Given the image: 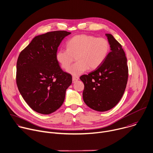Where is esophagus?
<instances>
[{
  "label": "esophagus",
  "instance_id": "34e87169",
  "mask_svg": "<svg viewBox=\"0 0 153 153\" xmlns=\"http://www.w3.org/2000/svg\"><path fill=\"white\" fill-rule=\"evenodd\" d=\"M79 79V78L78 76H72V80L73 81H76L77 80Z\"/></svg>",
  "mask_w": 153,
  "mask_h": 153
}]
</instances>
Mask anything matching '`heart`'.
I'll return each mask as SVG.
<instances>
[{
	"instance_id": "b5f03b06",
	"label": "heart",
	"mask_w": 153,
	"mask_h": 153,
	"mask_svg": "<svg viewBox=\"0 0 153 153\" xmlns=\"http://www.w3.org/2000/svg\"><path fill=\"white\" fill-rule=\"evenodd\" d=\"M110 50L108 41L103 37L81 34L67 42V49H60L56 53V60L61 68L67 70L76 57L77 62L68 70L74 76H79L88 69L98 68L105 59Z\"/></svg>"
}]
</instances>
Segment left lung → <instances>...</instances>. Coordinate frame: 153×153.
Masks as SVG:
<instances>
[{"label": "left lung", "mask_w": 153, "mask_h": 153, "mask_svg": "<svg viewBox=\"0 0 153 153\" xmlns=\"http://www.w3.org/2000/svg\"><path fill=\"white\" fill-rule=\"evenodd\" d=\"M105 35L110 44V52L98 68L80 77L84 84V102L98 111H108L119 102L128 79L127 58L124 49L111 34Z\"/></svg>", "instance_id": "1"}]
</instances>
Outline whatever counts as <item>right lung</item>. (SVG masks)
I'll use <instances>...</instances> for the list:
<instances>
[{"label": "right lung", "instance_id": "right-lung-1", "mask_svg": "<svg viewBox=\"0 0 153 153\" xmlns=\"http://www.w3.org/2000/svg\"><path fill=\"white\" fill-rule=\"evenodd\" d=\"M71 33L56 30L36 36L20 52L17 62L18 89L35 111L49 114L62 105L72 76L60 68L56 53Z\"/></svg>", "mask_w": 153, "mask_h": 153}]
</instances>
